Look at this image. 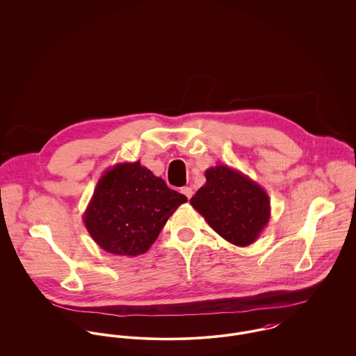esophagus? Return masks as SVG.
Instances as JSON below:
<instances>
[{"label": "esophagus", "mask_w": 356, "mask_h": 356, "mask_svg": "<svg viewBox=\"0 0 356 356\" xmlns=\"http://www.w3.org/2000/svg\"><path fill=\"white\" fill-rule=\"evenodd\" d=\"M181 194H183V195H186L187 199H191L194 193H193V190H191L190 187H183V188H181Z\"/></svg>", "instance_id": "34e87169"}]
</instances>
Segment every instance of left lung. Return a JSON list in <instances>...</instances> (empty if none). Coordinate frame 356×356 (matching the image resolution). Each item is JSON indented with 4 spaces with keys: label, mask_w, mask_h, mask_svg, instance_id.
I'll return each instance as SVG.
<instances>
[{
    "label": "left lung",
    "mask_w": 356,
    "mask_h": 356,
    "mask_svg": "<svg viewBox=\"0 0 356 356\" xmlns=\"http://www.w3.org/2000/svg\"><path fill=\"white\" fill-rule=\"evenodd\" d=\"M204 177L206 184L191 197V206L227 241L238 247L252 244L270 218L266 191L227 165L206 169Z\"/></svg>",
    "instance_id": "obj_1"
}]
</instances>
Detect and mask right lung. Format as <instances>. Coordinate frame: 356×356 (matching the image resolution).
Here are the masks:
<instances>
[{
	"label": "right lung",
	"mask_w": 356,
	"mask_h": 356,
	"mask_svg": "<svg viewBox=\"0 0 356 356\" xmlns=\"http://www.w3.org/2000/svg\"><path fill=\"white\" fill-rule=\"evenodd\" d=\"M187 197L170 190L150 169L121 162L104 172L83 214L92 240L115 255L145 254Z\"/></svg>",
	"instance_id": "add662e5"
}]
</instances>
